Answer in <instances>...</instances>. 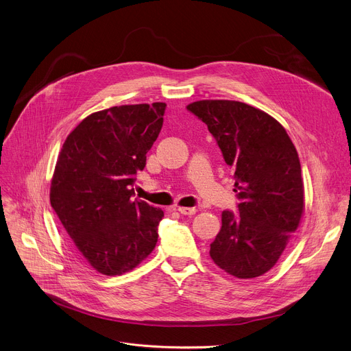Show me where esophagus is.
<instances>
[{
    "label": "esophagus",
    "mask_w": 351,
    "mask_h": 351,
    "mask_svg": "<svg viewBox=\"0 0 351 351\" xmlns=\"http://www.w3.org/2000/svg\"><path fill=\"white\" fill-rule=\"evenodd\" d=\"M178 211L182 214V215H194L197 213V208L193 207V208H187V207H178Z\"/></svg>",
    "instance_id": "obj_1"
}]
</instances>
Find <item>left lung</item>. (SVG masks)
Instances as JSON below:
<instances>
[{
  "label": "left lung",
  "instance_id": "left-lung-1",
  "mask_svg": "<svg viewBox=\"0 0 351 351\" xmlns=\"http://www.w3.org/2000/svg\"><path fill=\"white\" fill-rule=\"evenodd\" d=\"M187 110L217 140L239 199L237 213H222L210 256L236 278L261 276L276 264L303 214L304 189L295 148L276 119L248 104L203 99Z\"/></svg>",
  "mask_w": 351,
  "mask_h": 351
}]
</instances>
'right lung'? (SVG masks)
<instances>
[{"instance_id":"right-lung-1","label":"right lung","mask_w":351,"mask_h":351,"mask_svg":"<svg viewBox=\"0 0 351 351\" xmlns=\"http://www.w3.org/2000/svg\"><path fill=\"white\" fill-rule=\"evenodd\" d=\"M165 108L154 103L94 112L62 145L51 207L79 257L103 275L133 269L157 244L164 211L133 198V183L161 132Z\"/></svg>"}]
</instances>
